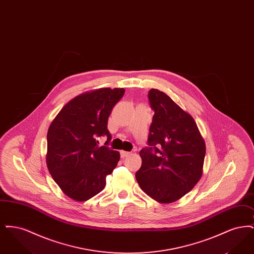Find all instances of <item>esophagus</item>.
Returning a JSON list of instances; mask_svg holds the SVG:
<instances>
[{
	"label": "esophagus",
	"mask_w": 254,
	"mask_h": 254,
	"mask_svg": "<svg viewBox=\"0 0 254 254\" xmlns=\"http://www.w3.org/2000/svg\"><path fill=\"white\" fill-rule=\"evenodd\" d=\"M121 157L125 158L127 157V156H129L130 154H131V152H129V151H125V150H121Z\"/></svg>",
	"instance_id": "1"
}]
</instances>
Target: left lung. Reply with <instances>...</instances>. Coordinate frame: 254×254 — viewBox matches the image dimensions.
Here are the masks:
<instances>
[{
  "label": "left lung",
  "instance_id": "obj_1",
  "mask_svg": "<svg viewBox=\"0 0 254 254\" xmlns=\"http://www.w3.org/2000/svg\"><path fill=\"white\" fill-rule=\"evenodd\" d=\"M154 110L148 147L140 151L142 166L135 177L142 190L162 204L179 200L201 179L205 143L192 116L170 97L150 89Z\"/></svg>",
  "mask_w": 254,
  "mask_h": 254
}]
</instances>
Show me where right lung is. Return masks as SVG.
<instances>
[{
    "mask_svg": "<svg viewBox=\"0 0 254 254\" xmlns=\"http://www.w3.org/2000/svg\"><path fill=\"white\" fill-rule=\"evenodd\" d=\"M125 93L124 88L86 91L64 106L48 131L47 165L53 180L72 200L83 202L101 192L106 177L116 168L120 153L97 137L111 139L108 119Z\"/></svg>",
    "mask_w": 254,
    "mask_h": 254,
    "instance_id": "obj_1",
    "label": "right lung"
}]
</instances>
